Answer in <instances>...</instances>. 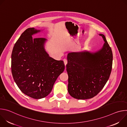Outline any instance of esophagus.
I'll use <instances>...</instances> for the list:
<instances>
[{
	"label": "esophagus",
	"mask_w": 127,
	"mask_h": 127,
	"mask_svg": "<svg viewBox=\"0 0 127 127\" xmlns=\"http://www.w3.org/2000/svg\"><path fill=\"white\" fill-rule=\"evenodd\" d=\"M63 61H64V64H65V65L66 66V64H67V60L66 59H64L63 60Z\"/></svg>",
	"instance_id": "34e87169"
}]
</instances>
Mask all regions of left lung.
I'll return each mask as SVG.
<instances>
[{
  "instance_id": "8db88e82",
  "label": "left lung",
  "mask_w": 127,
  "mask_h": 127,
  "mask_svg": "<svg viewBox=\"0 0 127 127\" xmlns=\"http://www.w3.org/2000/svg\"><path fill=\"white\" fill-rule=\"evenodd\" d=\"M99 35L105 42L100 50L95 53H70L67 55L68 92L76 99H86L96 96L110 77L113 53L105 36Z\"/></svg>"
}]
</instances>
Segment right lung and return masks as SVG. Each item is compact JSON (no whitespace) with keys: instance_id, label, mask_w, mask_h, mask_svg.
I'll return each instance as SVG.
<instances>
[{"instance_id":"right-lung-1","label":"right lung","mask_w":127,"mask_h":127,"mask_svg":"<svg viewBox=\"0 0 127 127\" xmlns=\"http://www.w3.org/2000/svg\"><path fill=\"white\" fill-rule=\"evenodd\" d=\"M40 31L27 29L14 44L11 54L15 82L22 92L34 99L47 96L65 69L63 61L54 59L45 51L46 39L32 37Z\"/></svg>"}]
</instances>
